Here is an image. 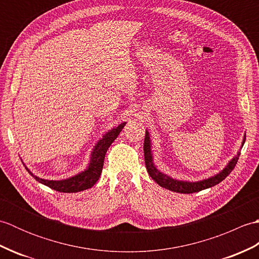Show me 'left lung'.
I'll return each instance as SVG.
<instances>
[{
	"label": "left lung",
	"instance_id": "8db88e82",
	"mask_svg": "<svg viewBox=\"0 0 259 259\" xmlns=\"http://www.w3.org/2000/svg\"><path fill=\"white\" fill-rule=\"evenodd\" d=\"M246 138H244L243 145L245 144ZM144 153H145V162H146V168L147 171L149 174L150 177L156 181V183L163 187V188L169 189L175 192H180V194H194V192H198L203 189L210 188V187L216 186L217 184L222 183V181L227 177V176L233 171L235 168L236 163L238 161V158L240 156V152L237 153V156L234 157L229 163L225 167L224 170L221 172L217 174L213 177H210L201 181H196V183H189V181H181V180H176L168 177L167 175L159 171V170L155 167L152 161V155H151V142H150V137L149 133L146 131V137H145V142H144Z\"/></svg>",
	"mask_w": 259,
	"mask_h": 259
}]
</instances>
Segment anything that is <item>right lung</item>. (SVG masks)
Listing matches in <instances>:
<instances>
[{
    "label": "right lung",
    "mask_w": 259,
    "mask_h": 259,
    "mask_svg": "<svg viewBox=\"0 0 259 259\" xmlns=\"http://www.w3.org/2000/svg\"><path fill=\"white\" fill-rule=\"evenodd\" d=\"M124 125L125 122L119 124L117 128L110 130L109 133L103 136V138L101 140H99V142L95 147V149L92 151L89 167H88L84 171H82L76 176H73V177L64 180H46L38 178L36 176H33V174L27 168L26 170L31 174V176L34 177L35 180L38 181V183L50 187L51 189L60 192H78L85 190L88 188H91V187L99 180V178H100L107 150L109 149V147L111 146L114 139L117 138L118 135L121 133V130L123 129Z\"/></svg>",
    "instance_id": "obj_1"
}]
</instances>
